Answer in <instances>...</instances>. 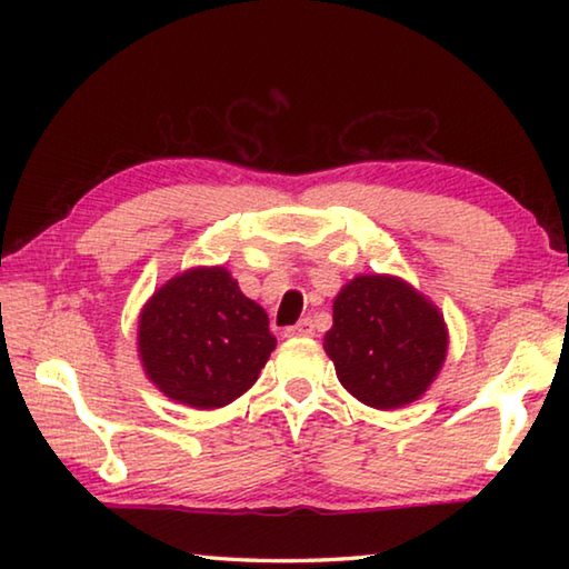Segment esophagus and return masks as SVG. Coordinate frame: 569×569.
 <instances>
[{
	"label": "esophagus",
	"mask_w": 569,
	"mask_h": 569,
	"mask_svg": "<svg viewBox=\"0 0 569 569\" xmlns=\"http://www.w3.org/2000/svg\"><path fill=\"white\" fill-rule=\"evenodd\" d=\"M316 326L311 319H301L296 326H288V329L283 331L286 336H313Z\"/></svg>",
	"instance_id": "1"
}]
</instances>
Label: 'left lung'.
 <instances>
[{"label": "left lung", "instance_id": "1", "mask_svg": "<svg viewBox=\"0 0 569 569\" xmlns=\"http://www.w3.org/2000/svg\"><path fill=\"white\" fill-rule=\"evenodd\" d=\"M323 349L346 391L373 409H399L435 381L447 356V326L409 283L359 276L336 296Z\"/></svg>", "mask_w": 569, "mask_h": 569}]
</instances>
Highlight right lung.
Returning a JSON list of instances; mask_svg holds the SVG:
<instances>
[{
	"mask_svg": "<svg viewBox=\"0 0 569 569\" xmlns=\"http://www.w3.org/2000/svg\"><path fill=\"white\" fill-rule=\"evenodd\" d=\"M138 346L166 397L218 409L253 387L276 339L263 308L240 293L226 268H192L142 308Z\"/></svg>",
	"mask_w": 569,
	"mask_h": 569,
	"instance_id": "obj_1",
	"label": "right lung"
}]
</instances>
